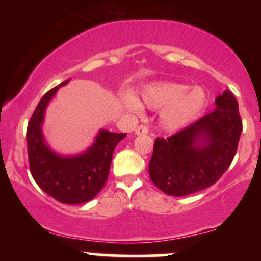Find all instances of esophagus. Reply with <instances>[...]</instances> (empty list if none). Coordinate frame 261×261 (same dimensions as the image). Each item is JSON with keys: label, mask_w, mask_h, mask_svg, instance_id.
Instances as JSON below:
<instances>
[{"label": "esophagus", "mask_w": 261, "mask_h": 261, "mask_svg": "<svg viewBox=\"0 0 261 261\" xmlns=\"http://www.w3.org/2000/svg\"><path fill=\"white\" fill-rule=\"evenodd\" d=\"M148 133V128L147 126H145V125H140V126L136 127V130H135V135H146Z\"/></svg>", "instance_id": "1"}]
</instances>
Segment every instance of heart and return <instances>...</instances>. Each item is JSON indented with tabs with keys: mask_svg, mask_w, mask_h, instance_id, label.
<instances>
[{
	"mask_svg": "<svg viewBox=\"0 0 261 261\" xmlns=\"http://www.w3.org/2000/svg\"><path fill=\"white\" fill-rule=\"evenodd\" d=\"M141 99L151 109H160L158 122L167 133H175L190 124L206 104V93L200 87L189 88L176 82H153L141 91ZM124 106L140 113L142 104L131 92L122 97Z\"/></svg>",
	"mask_w": 261,
	"mask_h": 261,
	"instance_id": "b5f03b06",
	"label": "heart"
}]
</instances>
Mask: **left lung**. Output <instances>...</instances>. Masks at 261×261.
Here are the masks:
<instances>
[{"instance_id":"obj_1","label":"left lung","mask_w":261,"mask_h":261,"mask_svg":"<svg viewBox=\"0 0 261 261\" xmlns=\"http://www.w3.org/2000/svg\"><path fill=\"white\" fill-rule=\"evenodd\" d=\"M214 112L168 139H155L151 180L172 196H185L215 184L234 158L242 120L234 95L226 89Z\"/></svg>"}]
</instances>
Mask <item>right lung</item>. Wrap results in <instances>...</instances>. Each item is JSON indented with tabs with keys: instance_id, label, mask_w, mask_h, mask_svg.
Listing matches in <instances>:
<instances>
[{
	"instance_id": "1",
	"label": "right lung",
	"mask_w": 261,
	"mask_h": 261,
	"mask_svg": "<svg viewBox=\"0 0 261 261\" xmlns=\"http://www.w3.org/2000/svg\"><path fill=\"white\" fill-rule=\"evenodd\" d=\"M68 82L66 80L54 87L39 101L27 128V145L31 173L41 190L61 203L79 205L91 201L103 189L114 149L126 134L100 128L92 145L73 155L60 154L50 148L43 134L45 112L59 88Z\"/></svg>"
}]
</instances>
